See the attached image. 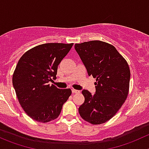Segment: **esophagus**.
<instances>
[{
  "mask_svg": "<svg viewBox=\"0 0 149 149\" xmlns=\"http://www.w3.org/2000/svg\"><path fill=\"white\" fill-rule=\"evenodd\" d=\"M72 93H79L80 92V91L75 90V89H72Z\"/></svg>",
  "mask_w": 149,
  "mask_h": 149,
  "instance_id": "34e87169",
  "label": "esophagus"
}]
</instances>
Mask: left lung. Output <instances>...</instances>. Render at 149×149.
Returning <instances> with one entry per match:
<instances>
[{
    "label": "left lung",
    "instance_id": "left-lung-1",
    "mask_svg": "<svg viewBox=\"0 0 149 149\" xmlns=\"http://www.w3.org/2000/svg\"><path fill=\"white\" fill-rule=\"evenodd\" d=\"M74 48L87 69L96 79V93L83 90L85 102L79 107L82 118L91 124L111 119L129 93L130 70L127 61L114 46L102 41L75 44Z\"/></svg>",
    "mask_w": 149,
    "mask_h": 149
}]
</instances>
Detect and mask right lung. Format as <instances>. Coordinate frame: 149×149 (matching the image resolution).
Here are the masks:
<instances>
[{
  "instance_id": "obj_1",
  "label": "right lung",
  "mask_w": 149,
  "mask_h": 149,
  "mask_svg": "<svg viewBox=\"0 0 149 149\" xmlns=\"http://www.w3.org/2000/svg\"><path fill=\"white\" fill-rule=\"evenodd\" d=\"M73 43H47L31 48L17 64L12 83L18 101L32 119L47 123L56 119L72 90L59 89L49 82L56 78L58 66Z\"/></svg>"
}]
</instances>
